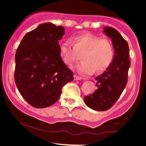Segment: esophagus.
Wrapping results in <instances>:
<instances>
[{"mask_svg": "<svg viewBox=\"0 0 146 146\" xmlns=\"http://www.w3.org/2000/svg\"><path fill=\"white\" fill-rule=\"evenodd\" d=\"M82 79V78L81 77H80V76H78V75H74V80H80Z\"/></svg>", "mask_w": 146, "mask_h": 146, "instance_id": "obj_1", "label": "esophagus"}]
</instances>
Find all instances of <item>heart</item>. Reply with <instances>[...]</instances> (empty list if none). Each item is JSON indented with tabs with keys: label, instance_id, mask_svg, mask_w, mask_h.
Instances as JSON below:
<instances>
[{
	"label": "heart",
	"instance_id": "heart-1",
	"mask_svg": "<svg viewBox=\"0 0 146 146\" xmlns=\"http://www.w3.org/2000/svg\"><path fill=\"white\" fill-rule=\"evenodd\" d=\"M72 43L73 45L67 40L61 44L60 54L64 63L71 66L78 59V53H82V61L75 66L80 74L91 75L95 71L100 73L106 69L113 62L115 51L113 43L108 38H100L95 35L85 33L73 37Z\"/></svg>",
	"mask_w": 146,
	"mask_h": 146
}]
</instances>
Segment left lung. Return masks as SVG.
<instances>
[{
    "label": "left lung",
    "mask_w": 146,
    "mask_h": 146,
    "mask_svg": "<svg viewBox=\"0 0 146 146\" xmlns=\"http://www.w3.org/2000/svg\"><path fill=\"white\" fill-rule=\"evenodd\" d=\"M104 32L112 39L115 50L113 60L106 70L95 78L98 89L93 94L84 97L85 104L98 111L108 110L119 98L127 84L130 66L126 40L114 28L106 27Z\"/></svg>",
    "instance_id": "obj_1"
}]
</instances>
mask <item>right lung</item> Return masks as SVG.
Listing matches in <instances>:
<instances>
[{
  "mask_svg": "<svg viewBox=\"0 0 146 146\" xmlns=\"http://www.w3.org/2000/svg\"><path fill=\"white\" fill-rule=\"evenodd\" d=\"M64 34L63 27L43 23L27 33L18 46L15 83L23 98L35 108L53 104L62 87L73 80L74 73L60 54L58 41Z\"/></svg>",
  "mask_w": 146,
  "mask_h": 146,
  "instance_id": "obj_1",
  "label": "right lung"
}]
</instances>
